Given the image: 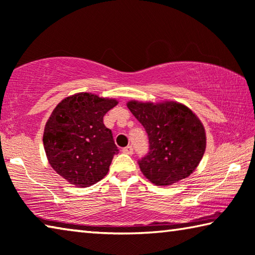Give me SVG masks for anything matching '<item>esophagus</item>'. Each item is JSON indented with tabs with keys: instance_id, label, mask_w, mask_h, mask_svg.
Segmentation results:
<instances>
[{
	"instance_id": "esophagus-1",
	"label": "esophagus",
	"mask_w": 255,
	"mask_h": 255,
	"mask_svg": "<svg viewBox=\"0 0 255 255\" xmlns=\"http://www.w3.org/2000/svg\"><path fill=\"white\" fill-rule=\"evenodd\" d=\"M123 153H127V154H133V146L132 145H128L123 148Z\"/></svg>"
}]
</instances>
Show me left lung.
Instances as JSON below:
<instances>
[{
	"mask_svg": "<svg viewBox=\"0 0 255 255\" xmlns=\"http://www.w3.org/2000/svg\"><path fill=\"white\" fill-rule=\"evenodd\" d=\"M128 107L149 137V152L137 161L143 175L157 186L172 185L188 177L206 149L205 128L197 116L175 102L131 101Z\"/></svg>",
	"mask_w": 255,
	"mask_h": 255,
	"instance_id": "8db88e82",
	"label": "left lung"
}]
</instances>
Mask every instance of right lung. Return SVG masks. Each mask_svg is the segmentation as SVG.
<instances>
[{
	"label": "right lung",
	"instance_id": "obj_1",
	"mask_svg": "<svg viewBox=\"0 0 255 255\" xmlns=\"http://www.w3.org/2000/svg\"><path fill=\"white\" fill-rule=\"evenodd\" d=\"M116 104L115 100L79 93L53 110L44 128L43 146L53 170L70 184L89 187L109 172L119 149L103 118Z\"/></svg>",
	"mask_w": 255,
	"mask_h": 255
}]
</instances>
